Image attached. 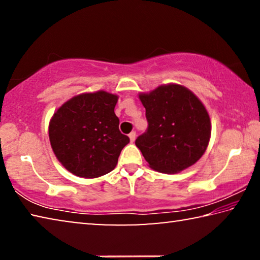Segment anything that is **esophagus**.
<instances>
[{
  "mask_svg": "<svg viewBox=\"0 0 260 260\" xmlns=\"http://www.w3.org/2000/svg\"><path fill=\"white\" fill-rule=\"evenodd\" d=\"M129 140H131V142L132 143H133L134 142V141H135V138H136V133H135V132H132V133H129Z\"/></svg>",
  "mask_w": 260,
  "mask_h": 260,
  "instance_id": "34e87169",
  "label": "esophagus"
}]
</instances>
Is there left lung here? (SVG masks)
I'll return each instance as SVG.
<instances>
[{"mask_svg":"<svg viewBox=\"0 0 260 260\" xmlns=\"http://www.w3.org/2000/svg\"><path fill=\"white\" fill-rule=\"evenodd\" d=\"M139 99L146 108L148 129L135 141L152 170L179 173L204 155L211 120L201 100L178 83L158 86Z\"/></svg>","mask_w":260,"mask_h":260,"instance_id":"1","label":"left lung"}]
</instances>
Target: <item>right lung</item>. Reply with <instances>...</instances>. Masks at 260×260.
I'll return each instance as SVG.
<instances>
[{"label": "right lung", "instance_id": "obj_1", "mask_svg": "<svg viewBox=\"0 0 260 260\" xmlns=\"http://www.w3.org/2000/svg\"><path fill=\"white\" fill-rule=\"evenodd\" d=\"M118 95L104 90L67 101L51 117L49 140L55 156L80 178L102 177L116 167L129 138L120 133L114 113Z\"/></svg>", "mask_w": 260, "mask_h": 260}]
</instances>
